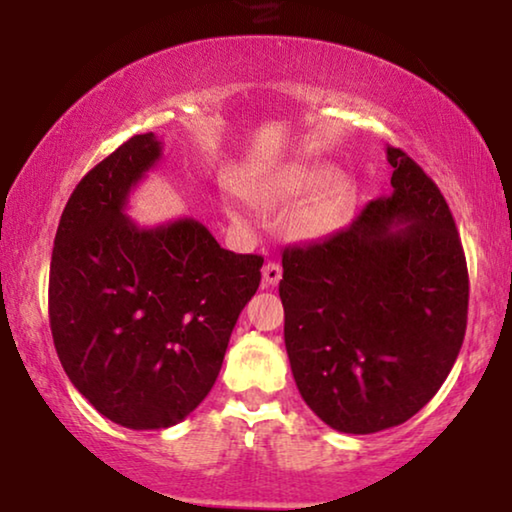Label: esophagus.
Here are the masks:
<instances>
[{"label": "esophagus", "mask_w": 512, "mask_h": 512, "mask_svg": "<svg viewBox=\"0 0 512 512\" xmlns=\"http://www.w3.org/2000/svg\"><path fill=\"white\" fill-rule=\"evenodd\" d=\"M282 279V265L275 261H268L263 265V284L265 286H277Z\"/></svg>", "instance_id": "esophagus-1"}]
</instances>
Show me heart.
Returning a JSON list of instances; mask_svg holds the SVG:
<instances>
[{
    "mask_svg": "<svg viewBox=\"0 0 512 512\" xmlns=\"http://www.w3.org/2000/svg\"><path fill=\"white\" fill-rule=\"evenodd\" d=\"M291 214L293 235L314 240L342 228L354 209V184L324 160H300L270 172L256 186V198L268 205H286L302 198Z\"/></svg>",
    "mask_w": 512,
    "mask_h": 512,
    "instance_id": "b5f03b06",
    "label": "heart"
}]
</instances>
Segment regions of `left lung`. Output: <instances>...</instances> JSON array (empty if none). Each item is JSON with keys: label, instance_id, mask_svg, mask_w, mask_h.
<instances>
[{"label": "left lung", "instance_id": "1", "mask_svg": "<svg viewBox=\"0 0 512 512\" xmlns=\"http://www.w3.org/2000/svg\"><path fill=\"white\" fill-rule=\"evenodd\" d=\"M377 198L324 242L286 247L279 298L293 380L342 433L408 422L450 375L466 333L468 270L443 193L408 153Z\"/></svg>", "mask_w": 512, "mask_h": 512}]
</instances>
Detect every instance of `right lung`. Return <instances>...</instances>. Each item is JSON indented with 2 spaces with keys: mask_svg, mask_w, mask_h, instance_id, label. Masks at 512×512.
Here are the masks:
<instances>
[{
  "mask_svg": "<svg viewBox=\"0 0 512 512\" xmlns=\"http://www.w3.org/2000/svg\"><path fill=\"white\" fill-rule=\"evenodd\" d=\"M163 156L135 135L74 188L55 233L48 317L62 368L125 429H167L212 391L263 258L221 249L195 219L139 228L128 195Z\"/></svg>",
  "mask_w": 512,
  "mask_h": 512,
  "instance_id": "1",
  "label": "right lung"
}]
</instances>
